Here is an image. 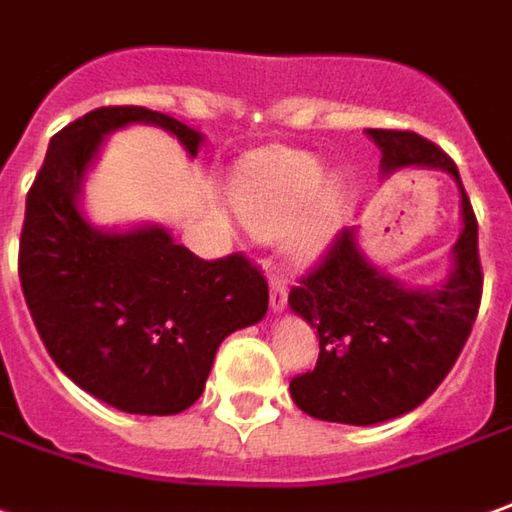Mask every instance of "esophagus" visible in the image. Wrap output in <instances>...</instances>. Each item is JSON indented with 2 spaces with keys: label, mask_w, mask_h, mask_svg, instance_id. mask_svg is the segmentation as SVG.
<instances>
[{
  "label": "esophagus",
  "mask_w": 512,
  "mask_h": 512,
  "mask_svg": "<svg viewBox=\"0 0 512 512\" xmlns=\"http://www.w3.org/2000/svg\"><path fill=\"white\" fill-rule=\"evenodd\" d=\"M286 297H289V286H286L284 278L275 275L270 281V306H273V311H281L286 306Z\"/></svg>",
  "instance_id": "obj_1"
}]
</instances>
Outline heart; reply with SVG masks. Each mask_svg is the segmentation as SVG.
<instances>
[{
  "mask_svg": "<svg viewBox=\"0 0 512 512\" xmlns=\"http://www.w3.org/2000/svg\"><path fill=\"white\" fill-rule=\"evenodd\" d=\"M239 212L256 237L275 239L289 231V256L311 262L339 228L342 190L333 181H322V165L314 157L275 151L253 159L239 187Z\"/></svg>",
  "mask_w": 512,
  "mask_h": 512,
  "instance_id": "heart-1",
  "label": "heart"
}]
</instances>
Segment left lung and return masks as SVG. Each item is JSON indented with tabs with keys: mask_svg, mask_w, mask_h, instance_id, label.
I'll use <instances>...</instances> for the list:
<instances>
[{
	"mask_svg": "<svg viewBox=\"0 0 512 512\" xmlns=\"http://www.w3.org/2000/svg\"><path fill=\"white\" fill-rule=\"evenodd\" d=\"M383 151V170L441 168L460 184L458 165L416 132L366 129ZM463 231L455 270L438 289H408L366 262L355 228L336 234L320 264L292 286L289 306L317 328L320 358L289 383L314 419L378 424L419 408L458 361L482 300L477 217L463 184Z\"/></svg>",
	"mask_w": 512,
	"mask_h": 512,
	"instance_id": "obj_1",
	"label": "left lung"
}]
</instances>
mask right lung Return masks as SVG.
<instances>
[{"label": "right lung", "mask_w": 512, "mask_h": 512, "mask_svg": "<svg viewBox=\"0 0 512 512\" xmlns=\"http://www.w3.org/2000/svg\"><path fill=\"white\" fill-rule=\"evenodd\" d=\"M126 123H154L195 157L204 134L146 107H99L54 134L27 192L18 278L52 361L112 408L170 416L204 394L228 333L267 314V278L242 253L215 262L176 245L165 228L112 234L79 212L101 140Z\"/></svg>", "instance_id": "add662e5"}]
</instances>
